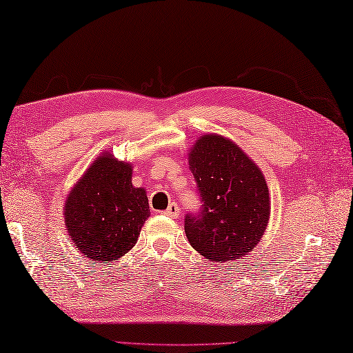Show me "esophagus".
<instances>
[{
    "instance_id": "34e87169",
    "label": "esophagus",
    "mask_w": 353,
    "mask_h": 353,
    "mask_svg": "<svg viewBox=\"0 0 353 353\" xmlns=\"http://www.w3.org/2000/svg\"><path fill=\"white\" fill-rule=\"evenodd\" d=\"M164 215H168V216H170V218H176L178 215H179V208H178V204H175V203H172L168 209L164 210Z\"/></svg>"
}]
</instances>
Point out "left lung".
Returning <instances> with one entry per match:
<instances>
[{"label": "left lung", "mask_w": 353, "mask_h": 353, "mask_svg": "<svg viewBox=\"0 0 353 353\" xmlns=\"http://www.w3.org/2000/svg\"><path fill=\"white\" fill-rule=\"evenodd\" d=\"M201 209L188 214L189 243L209 261L241 259L261 239L270 216L269 189L258 165L221 135L199 137L189 152Z\"/></svg>", "instance_id": "8db88e82"}]
</instances>
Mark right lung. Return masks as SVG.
I'll list each match as a JSON object with an SVG mask.
<instances>
[{
    "mask_svg": "<svg viewBox=\"0 0 353 353\" xmlns=\"http://www.w3.org/2000/svg\"><path fill=\"white\" fill-rule=\"evenodd\" d=\"M149 215L145 190L132 185V165L109 152L89 165L64 204L70 239L79 254L94 263L128 254Z\"/></svg>",
    "mask_w": 353,
    "mask_h": 353,
    "instance_id": "obj_1",
    "label": "right lung"
}]
</instances>
